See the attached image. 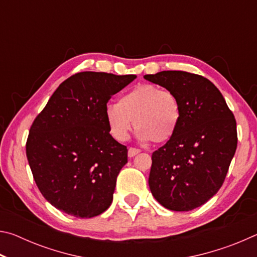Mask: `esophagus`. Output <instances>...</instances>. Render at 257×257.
I'll return each instance as SVG.
<instances>
[{
  "mask_svg": "<svg viewBox=\"0 0 257 257\" xmlns=\"http://www.w3.org/2000/svg\"><path fill=\"white\" fill-rule=\"evenodd\" d=\"M138 153H141V150L134 149V147H130V149L128 150V156H129V158H134V156L137 155Z\"/></svg>",
  "mask_w": 257,
  "mask_h": 257,
  "instance_id": "1",
  "label": "esophagus"
}]
</instances>
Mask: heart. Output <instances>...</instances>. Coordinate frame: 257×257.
<instances>
[{
  "mask_svg": "<svg viewBox=\"0 0 257 257\" xmlns=\"http://www.w3.org/2000/svg\"><path fill=\"white\" fill-rule=\"evenodd\" d=\"M108 130L116 141L128 138L133 121L141 141L165 143L175 136L181 120V105L170 90L153 84L135 86L105 111Z\"/></svg>",
  "mask_w": 257,
  "mask_h": 257,
  "instance_id": "b5f03b06",
  "label": "heart"
}]
</instances>
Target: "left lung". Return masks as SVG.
<instances>
[{
    "label": "left lung",
    "mask_w": 257,
    "mask_h": 257,
    "mask_svg": "<svg viewBox=\"0 0 257 257\" xmlns=\"http://www.w3.org/2000/svg\"><path fill=\"white\" fill-rule=\"evenodd\" d=\"M144 78L179 99L181 120L170 141L152 155L151 193L171 211H191L222 186L237 149L232 112L214 84L186 71H161Z\"/></svg>",
    "instance_id": "1"
}]
</instances>
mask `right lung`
<instances>
[{
	"label": "right lung",
	"mask_w": 257,
	"mask_h": 257,
	"mask_svg": "<svg viewBox=\"0 0 257 257\" xmlns=\"http://www.w3.org/2000/svg\"><path fill=\"white\" fill-rule=\"evenodd\" d=\"M136 77L76 73L34 120L26 154L38 189L58 210L87 219L111 205L128 150L110 135L106 103Z\"/></svg>",
	"instance_id": "add662e5"
}]
</instances>
